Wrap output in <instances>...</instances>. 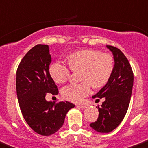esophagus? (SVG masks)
<instances>
[{"label": "esophagus", "mask_w": 148, "mask_h": 148, "mask_svg": "<svg viewBox=\"0 0 148 148\" xmlns=\"http://www.w3.org/2000/svg\"><path fill=\"white\" fill-rule=\"evenodd\" d=\"M77 107H79V108H86L87 107V105H78Z\"/></svg>", "instance_id": "obj_1"}]
</instances>
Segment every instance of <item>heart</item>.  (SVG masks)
Returning a JSON list of instances; mask_svg holds the SVG:
<instances>
[{
  "mask_svg": "<svg viewBox=\"0 0 148 148\" xmlns=\"http://www.w3.org/2000/svg\"><path fill=\"white\" fill-rule=\"evenodd\" d=\"M68 64L73 71L82 69L80 84H71L62 90L63 97L74 102H80L94 87L105 86L114 70V59L108 53L96 49H83L68 56ZM49 74L57 84H64L71 76V69L60 60L49 66Z\"/></svg>",
  "mask_w": 148,
  "mask_h": 148,
  "instance_id": "b5f03b06",
  "label": "heart"
}]
</instances>
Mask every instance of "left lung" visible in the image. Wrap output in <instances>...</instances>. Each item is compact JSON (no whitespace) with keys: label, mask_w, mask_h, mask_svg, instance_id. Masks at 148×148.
<instances>
[{"label":"left lung","mask_w":148,"mask_h":148,"mask_svg":"<svg viewBox=\"0 0 148 148\" xmlns=\"http://www.w3.org/2000/svg\"><path fill=\"white\" fill-rule=\"evenodd\" d=\"M107 47L112 52L114 66L105 86L92 98L104 99L99 108V117L89 126L99 132L108 133L120 125L127 112L131 99L134 75L129 61L120 49L113 46Z\"/></svg>","instance_id":"8db88e82"}]
</instances>
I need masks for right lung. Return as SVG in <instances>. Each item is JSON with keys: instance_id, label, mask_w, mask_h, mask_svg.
<instances>
[{"instance_id": "obj_1", "label": "right lung", "mask_w": 148, "mask_h": 148, "mask_svg": "<svg viewBox=\"0 0 148 148\" xmlns=\"http://www.w3.org/2000/svg\"><path fill=\"white\" fill-rule=\"evenodd\" d=\"M52 61L49 46L38 44L26 53L16 71V93L22 116L32 130L41 135L54 134L63 126L66 114L74 105L47 101V93L59 90L49 74Z\"/></svg>"}]
</instances>
